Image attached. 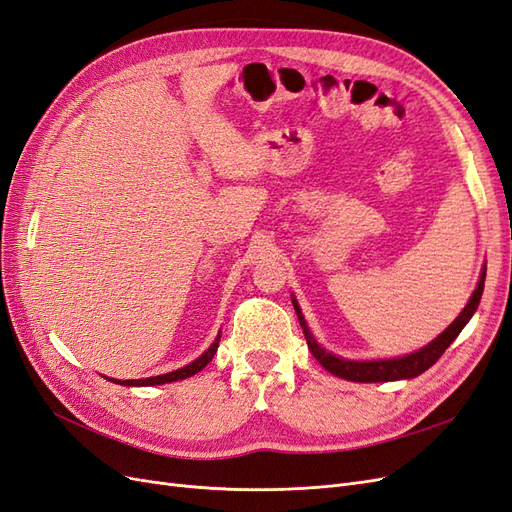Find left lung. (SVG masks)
I'll use <instances>...</instances> for the list:
<instances>
[{
    "label": "left lung",
    "instance_id": "obj_1",
    "mask_svg": "<svg viewBox=\"0 0 512 512\" xmlns=\"http://www.w3.org/2000/svg\"><path fill=\"white\" fill-rule=\"evenodd\" d=\"M485 275H487V267H483V271H480V280L472 292L468 305L461 309V314L451 324H448V327L436 339H433V342H429L427 346H423L416 352L395 356V359L354 361V359H344V356H337V354L329 352L327 348H322L318 344V339L314 337V333L307 327L305 316L301 312V305L297 303V297H294V294H290V297H292L294 312H297V316H299L303 335L307 339V348L324 369L331 371L333 376L350 380V382H393V380H410V378L421 376L423 371H427L433 363H436L444 354V350L455 342L461 329L466 327L478 309V303H480V297H483V288H485Z\"/></svg>",
    "mask_w": 512,
    "mask_h": 512
}]
</instances>
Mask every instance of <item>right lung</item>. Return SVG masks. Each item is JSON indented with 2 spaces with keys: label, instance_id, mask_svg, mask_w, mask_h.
<instances>
[{
  "label": "right lung",
  "instance_id": "add662e5",
  "mask_svg": "<svg viewBox=\"0 0 512 512\" xmlns=\"http://www.w3.org/2000/svg\"><path fill=\"white\" fill-rule=\"evenodd\" d=\"M220 337L222 333H218V337L213 339V344L198 356V359H194L190 365H183L175 371H168V374H162V376H151V378H141V380H115V378H108L115 384H121V386H156V384H166V382H177V380H185L190 378L194 374H198L200 369H205L207 363L213 359V354L218 352V346H220Z\"/></svg>",
  "mask_w": 512,
  "mask_h": 512
}]
</instances>
